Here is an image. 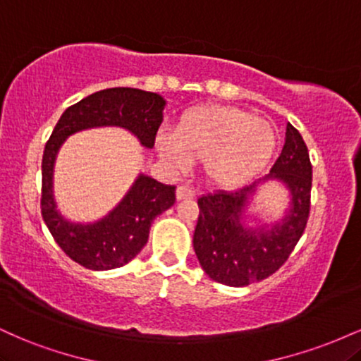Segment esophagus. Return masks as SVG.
Listing matches in <instances>:
<instances>
[{
    "mask_svg": "<svg viewBox=\"0 0 361 361\" xmlns=\"http://www.w3.org/2000/svg\"><path fill=\"white\" fill-rule=\"evenodd\" d=\"M195 197V190L190 188V186H178L176 188V198L178 200H188V198Z\"/></svg>",
    "mask_w": 361,
    "mask_h": 361,
    "instance_id": "esophagus-1",
    "label": "esophagus"
}]
</instances>
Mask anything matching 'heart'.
Segmentation results:
<instances>
[{
    "mask_svg": "<svg viewBox=\"0 0 361 361\" xmlns=\"http://www.w3.org/2000/svg\"><path fill=\"white\" fill-rule=\"evenodd\" d=\"M178 134L157 135L156 149L173 171L204 163L205 178L233 188L250 181L268 163L276 144L270 122L234 106H204L186 111Z\"/></svg>",
    "mask_w": 361,
    "mask_h": 361,
    "instance_id": "heart-1",
    "label": "heart"
}]
</instances>
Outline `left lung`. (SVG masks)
I'll return each instance as SVG.
<instances>
[{
    "label": "left lung",
    "instance_id": "1",
    "mask_svg": "<svg viewBox=\"0 0 361 361\" xmlns=\"http://www.w3.org/2000/svg\"><path fill=\"white\" fill-rule=\"evenodd\" d=\"M279 179L289 188L290 207L271 226L245 224V209L257 186ZM312 188V164L300 132L287 123L285 144L270 175L234 192L202 195L198 198L193 250L210 279L229 287H246L273 275L299 243L307 226Z\"/></svg>",
    "mask_w": 361,
    "mask_h": 361
}]
</instances>
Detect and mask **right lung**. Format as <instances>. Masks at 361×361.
<instances>
[{"label":"right lung","instance_id":"add662e5","mask_svg":"<svg viewBox=\"0 0 361 361\" xmlns=\"http://www.w3.org/2000/svg\"><path fill=\"white\" fill-rule=\"evenodd\" d=\"M164 105L163 97L137 88L97 91L61 115L45 144L40 198L44 222L61 250L88 270H114L134 259L146 246L152 221L175 204L176 186L139 175L122 202L100 221H66L52 195L57 152L69 135L93 127H122L132 132L144 147L152 149L163 122Z\"/></svg>","mask_w":361,"mask_h":361}]
</instances>
